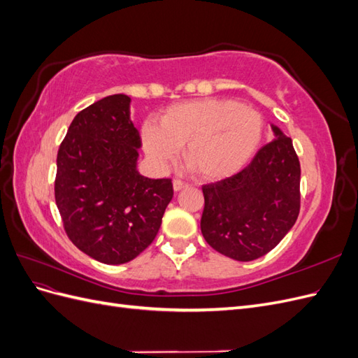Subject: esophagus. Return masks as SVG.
Here are the masks:
<instances>
[{
  "label": "esophagus",
  "instance_id": "1",
  "mask_svg": "<svg viewBox=\"0 0 358 358\" xmlns=\"http://www.w3.org/2000/svg\"><path fill=\"white\" fill-rule=\"evenodd\" d=\"M189 185L187 182H183V180H179V179H176L175 182H173V188H175V191L178 192V191H182V189H185V188H188Z\"/></svg>",
  "mask_w": 358,
  "mask_h": 358
}]
</instances>
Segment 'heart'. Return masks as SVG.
Segmentation results:
<instances>
[{"label": "heart", "mask_w": 358, "mask_h": 358, "mask_svg": "<svg viewBox=\"0 0 358 358\" xmlns=\"http://www.w3.org/2000/svg\"><path fill=\"white\" fill-rule=\"evenodd\" d=\"M263 136V116L227 99L173 104L162 112L159 124L146 122L142 128L149 157L164 164L183 146V162L206 180L229 178L243 169Z\"/></svg>", "instance_id": "1"}]
</instances>
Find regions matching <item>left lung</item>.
<instances>
[{"label": "left lung", "mask_w": 358, "mask_h": 358, "mask_svg": "<svg viewBox=\"0 0 358 358\" xmlns=\"http://www.w3.org/2000/svg\"><path fill=\"white\" fill-rule=\"evenodd\" d=\"M275 140L236 175L201 187V233L215 251L252 262L284 239L300 212V161L292 140Z\"/></svg>", "instance_id": "left-lung-1"}]
</instances>
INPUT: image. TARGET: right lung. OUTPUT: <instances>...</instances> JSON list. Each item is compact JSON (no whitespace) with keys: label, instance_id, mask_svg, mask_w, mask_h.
<instances>
[{"label":"right lung","instance_id":"right-lung-1","mask_svg":"<svg viewBox=\"0 0 358 358\" xmlns=\"http://www.w3.org/2000/svg\"><path fill=\"white\" fill-rule=\"evenodd\" d=\"M131 99L115 94L76 115L57 157L55 201L69 239L104 264L131 262L154 242L171 179L137 171Z\"/></svg>","mask_w":358,"mask_h":358}]
</instances>
